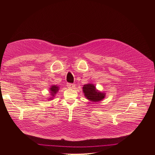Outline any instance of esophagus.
Segmentation results:
<instances>
[{
	"instance_id": "esophagus-1",
	"label": "esophagus",
	"mask_w": 155,
	"mask_h": 155,
	"mask_svg": "<svg viewBox=\"0 0 155 155\" xmlns=\"http://www.w3.org/2000/svg\"><path fill=\"white\" fill-rule=\"evenodd\" d=\"M67 86H68V87L72 88V87H74L75 86V84H73V83H68V84H67Z\"/></svg>"
}]
</instances>
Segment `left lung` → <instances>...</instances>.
Instances as JSON below:
<instances>
[{"label":"left lung","mask_w":155,"mask_h":155,"mask_svg":"<svg viewBox=\"0 0 155 155\" xmlns=\"http://www.w3.org/2000/svg\"><path fill=\"white\" fill-rule=\"evenodd\" d=\"M83 91L87 99L93 102H97L103 99L105 93H100L96 90V87L93 84H87L83 86Z\"/></svg>","instance_id":"obj_1"}]
</instances>
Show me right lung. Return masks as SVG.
<instances>
[{
	"instance_id": "1",
	"label": "right lung",
	"mask_w": 155,
	"mask_h": 155,
	"mask_svg": "<svg viewBox=\"0 0 155 155\" xmlns=\"http://www.w3.org/2000/svg\"><path fill=\"white\" fill-rule=\"evenodd\" d=\"M58 87L57 86H52L51 87H50V91L51 93V96H54V94H56L57 91H58Z\"/></svg>"
}]
</instances>
